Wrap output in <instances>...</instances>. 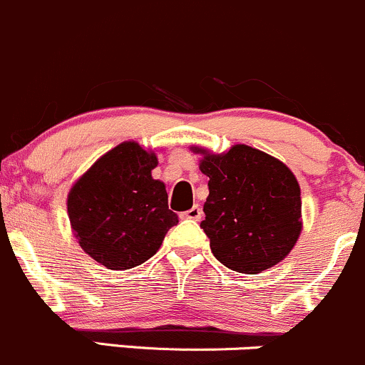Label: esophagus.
Returning a JSON list of instances; mask_svg holds the SVG:
<instances>
[{"label": "esophagus", "instance_id": "esophagus-1", "mask_svg": "<svg viewBox=\"0 0 365 365\" xmlns=\"http://www.w3.org/2000/svg\"><path fill=\"white\" fill-rule=\"evenodd\" d=\"M181 215H182V219H191V221H200V219H202L203 212H202V209H200L198 205H193L190 210H186V212H182Z\"/></svg>", "mask_w": 365, "mask_h": 365}]
</instances>
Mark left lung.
I'll return each instance as SVG.
<instances>
[{"label": "left lung", "mask_w": 365, "mask_h": 365, "mask_svg": "<svg viewBox=\"0 0 365 365\" xmlns=\"http://www.w3.org/2000/svg\"><path fill=\"white\" fill-rule=\"evenodd\" d=\"M209 178L202 228L215 259L238 273L257 275L284 259L301 235V190L285 163L268 153L235 144L226 153L195 146Z\"/></svg>", "instance_id": "left-lung-1"}]
</instances>
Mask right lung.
<instances>
[{
    "mask_svg": "<svg viewBox=\"0 0 365 365\" xmlns=\"http://www.w3.org/2000/svg\"><path fill=\"white\" fill-rule=\"evenodd\" d=\"M153 151L121 143L73 184L68 215L74 237L92 259L109 269H130L155 256L178 225L165 184L151 178Z\"/></svg>",
    "mask_w": 365,
    "mask_h": 365,
    "instance_id": "right-lung-1",
    "label": "right lung"
}]
</instances>
